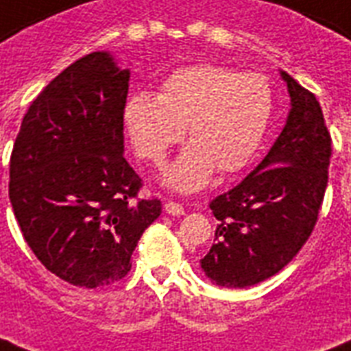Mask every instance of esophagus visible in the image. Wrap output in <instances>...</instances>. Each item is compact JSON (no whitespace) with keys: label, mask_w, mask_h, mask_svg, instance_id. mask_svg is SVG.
I'll use <instances>...</instances> for the list:
<instances>
[{"label":"esophagus","mask_w":351,"mask_h":351,"mask_svg":"<svg viewBox=\"0 0 351 351\" xmlns=\"http://www.w3.org/2000/svg\"><path fill=\"white\" fill-rule=\"evenodd\" d=\"M165 211H167L169 215H184V213H186L184 206L175 202V200H167V202H165Z\"/></svg>","instance_id":"esophagus-1"}]
</instances>
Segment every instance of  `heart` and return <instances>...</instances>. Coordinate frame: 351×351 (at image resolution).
<instances>
[{
	"instance_id": "b5f03b06",
	"label": "heart",
	"mask_w": 351,
	"mask_h": 351,
	"mask_svg": "<svg viewBox=\"0 0 351 351\" xmlns=\"http://www.w3.org/2000/svg\"><path fill=\"white\" fill-rule=\"evenodd\" d=\"M274 93L261 73H241L221 64H193L171 71L158 95L138 92L125 104V121L140 156L160 165L184 127L191 145L165 171L178 191H197L217 167L245 169L271 125Z\"/></svg>"
}]
</instances>
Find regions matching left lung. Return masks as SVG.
Listing matches in <instances>:
<instances>
[{
    "label": "left lung",
    "instance_id": "obj_1",
    "mask_svg": "<svg viewBox=\"0 0 351 351\" xmlns=\"http://www.w3.org/2000/svg\"><path fill=\"white\" fill-rule=\"evenodd\" d=\"M291 112L261 164L210 202L215 245L200 259L211 282L243 289L280 272L309 239L322 208L331 136L315 93L282 71Z\"/></svg>",
    "mask_w": 351,
    "mask_h": 351
}]
</instances>
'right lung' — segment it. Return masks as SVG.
I'll use <instances>...</instances> for the list:
<instances>
[{
    "mask_svg": "<svg viewBox=\"0 0 351 351\" xmlns=\"http://www.w3.org/2000/svg\"><path fill=\"white\" fill-rule=\"evenodd\" d=\"M128 69L108 53L75 60L34 99L10 154L9 199L34 256L77 287L119 282L141 234L162 213L138 199L123 158Z\"/></svg>",
    "mask_w": 351,
    "mask_h": 351,
    "instance_id": "1",
    "label": "right lung"
}]
</instances>
